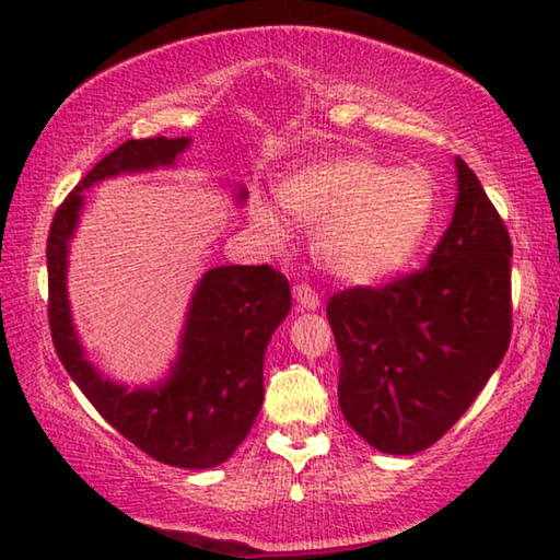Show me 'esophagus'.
I'll list each match as a JSON object with an SVG mask.
<instances>
[{"mask_svg":"<svg viewBox=\"0 0 560 560\" xmlns=\"http://www.w3.org/2000/svg\"><path fill=\"white\" fill-rule=\"evenodd\" d=\"M294 299L301 312H316V308L322 306V296H318L308 283H296Z\"/></svg>","mask_w":560,"mask_h":560,"instance_id":"obj_1","label":"esophagus"}]
</instances>
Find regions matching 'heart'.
Masks as SVG:
<instances>
[{"label": "heart", "mask_w": 560, "mask_h": 560, "mask_svg": "<svg viewBox=\"0 0 560 560\" xmlns=\"http://www.w3.org/2000/svg\"><path fill=\"white\" fill-rule=\"evenodd\" d=\"M291 219L316 226L314 256L328 273L371 283L408 264L436 219L439 191L421 166H386L369 156H336L291 172L279 186ZM252 226L271 244L287 224L269 203H254Z\"/></svg>", "instance_id": "b5f03b06"}]
</instances>
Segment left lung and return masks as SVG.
<instances>
[{
  "instance_id": "left-lung-1",
  "label": "left lung",
  "mask_w": 560,
  "mask_h": 560,
  "mask_svg": "<svg viewBox=\"0 0 560 560\" xmlns=\"http://www.w3.org/2000/svg\"><path fill=\"white\" fill-rule=\"evenodd\" d=\"M454 219L429 266L328 301L343 419L381 454L411 456L454 425L511 341V236L456 156Z\"/></svg>"
}]
</instances>
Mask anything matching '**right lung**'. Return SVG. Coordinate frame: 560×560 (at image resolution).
<instances>
[{
	"mask_svg": "<svg viewBox=\"0 0 560 560\" xmlns=\"http://www.w3.org/2000/svg\"><path fill=\"white\" fill-rule=\"evenodd\" d=\"M189 144V137L124 141L57 209L47 242L49 326L67 374L124 439L168 466L214 468L234 454L261 411L266 346L291 308L287 277L266 264L209 269L191 294L168 374L135 388L104 378L86 359L67 294L69 244L89 186L176 166ZM246 194L238 186L234 197L242 203Z\"/></svg>",
	"mask_w": 560,
	"mask_h": 560,
	"instance_id": "right-lung-1",
	"label": "right lung"
}]
</instances>
